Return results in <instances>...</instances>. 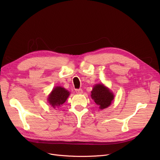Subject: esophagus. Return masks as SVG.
Instances as JSON below:
<instances>
[{
	"mask_svg": "<svg viewBox=\"0 0 160 160\" xmlns=\"http://www.w3.org/2000/svg\"><path fill=\"white\" fill-rule=\"evenodd\" d=\"M75 91H76V93H77V94H81V93H82L83 90L82 89H77L75 90Z\"/></svg>",
	"mask_w": 160,
	"mask_h": 160,
	"instance_id": "1",
	"label": "esophagus"
}]
</instances>
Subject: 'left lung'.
<instances>
[{"mask_svg":"<svg viewBox=\"0 0 160 160\" xmlns=\"http://www.w3.org/2000/svg\"><path fill=\"white\" fill-rule=\"evenodd\" d=\"M91 98L99 106L100 110H103L110 106L114 96L112 92L103 84H97L91 91Z\"/></svg>","mask_w":160,"mask_h":160,"instance_id":"obj_1","label":"left lung"}]
</instances>
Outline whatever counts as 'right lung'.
<instances>
[{
	"instance_id": "add662e5",
	"label": "right lung",
	"mask_w": 160,
	"mask_h": 160,
	"mask_svg": "<svg viewBox=\"0 0 160 160\" xmlns=\"http://www.w3.org/2000/svg\"><path fill=\"white\" fill-rule=\"evenodd\" d=\"M69 92L65 88L58 86L52 90L48 96V102L53 108L58 107L63 104L69 95Z\"/></svg>"
}]
</instances>
